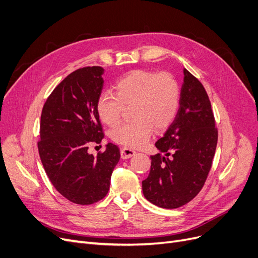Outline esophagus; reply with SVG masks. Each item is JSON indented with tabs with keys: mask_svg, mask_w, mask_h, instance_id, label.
<instances>
[{
	"mask_svg": "<svg viewBox=\"0 0 258 258\" xmlns=\"http://www.w3.org/2000/svg\"><path fill=\"white\" fill-rule=\"evenodd\" d=\"M135 154H136V151L130 149V148H127V147H121L120 148V157L123 160L129 159V158L135 156Z\"/></svg>",
	"mask_w": 258,
	"mask_h": 258,
	"instance_id": "esophagus-1",
	"label": "esophagus"
}]
</instances>
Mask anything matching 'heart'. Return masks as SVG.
Wrapping results in <instances>:
<instances>
[{"label": "heart", "instance_id": "heart-1", "mask_svg": "<svg viewBox=\"0 0 258 258\" xmlns=\"http://www.w3.org/2000/svg\"><path fill=\"white\" fill-rule=\"evenodd\" d=\"M116 94L102 92L96 102L99 118L108 126L117 123L126 108H131L130 121L110 131V138L127 148L145 145L157 130L166 129L176 118L180 107L179 82L170 73L135 70L116 80Z\"/></svg>", "mask_w": 258, "mask_h": 258}]
</instances>
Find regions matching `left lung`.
Segmentation results:
<instances>
[{
	"label": "left lung",
	"mask_w": 258,
	"mask_h": 258,
	"mask_svg": "<svg viewBox=\"0 0 258 258\" xmlns=\"http://www.w3.org/2000/svg\"><path fill=\"white\" fill-rule=\"evenodd\" d=\"M177 116L158 140L159 153L150 156L143 194L152 204L177 209L188 203L207 181L218 141V131L207 91L184 69Z\"/></svg>",
	"instance_id": "left-lung-1"
}]
</instances>
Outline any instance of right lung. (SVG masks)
Wrapping results in <instances>:
<instances>
[{"instance_id":"add662e5","label":"right lung","mask_w":258,"mask_h":258,"mask_svg":"<svg viewBox=\"0 0 258 258\" xmlns=\"http://www.w3.org/2000/svg\"><path fill=\"white\" fill-rule=\"evenodd\" d=\"M102 73L100 67L72 72L51 92L41 113L38 150L44 170L64 198L81 205L106 197L120 158L112 143L97 156L88 152L92 143L104 139L96 110Z\"/></svg>"}]
</instances>
